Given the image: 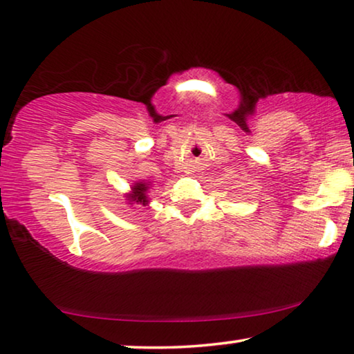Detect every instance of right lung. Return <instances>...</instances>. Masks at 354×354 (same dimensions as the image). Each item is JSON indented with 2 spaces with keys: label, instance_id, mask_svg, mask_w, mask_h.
<instances>
[{
  "label": "right lung",
  "instance_id": "obj_1",
  "mask_svg": "<svg viewBox=\"0 0 354 354\" xmlns=\"http://www.w3.org/2000/svg\"><path fill=\"white\" fill-rule=\"evenodd\" d=\"M147 189H149V184H147V183H141V181L140 183H135L133 187H131V194H130V197H129L130 202H136V203L146 205L147 202H149V200H147V195H146Z\"/></svg>",
  "mask_w": 354,
  "mask_h": 354
}]
</instances>
